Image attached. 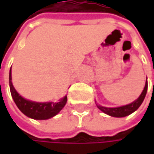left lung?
<instances>
[{"instance_id": "left-lung-1", "label": "left lung", "mask_w": 154, "mask_h": 154, "mask_svg": "<svg viewBox=\"0 0 154 154\" xmlns=\"http://www.w3.org/2000/svg\"><path fill=\"white\" fill-rule=\"evenodd\" d=\"M146 91H147V82H146L145 87L141 92V94L139 96V98L135 99L132 103L126 104V105L119 106V107H113V108L104 107V106H102L100 104H98L96 101H95V103H96V105L98 109L107 115L110 116H114V117H124V116H127L132 114L133 112H134L139 108L140 104L143 102L144 98H145Z\"/></svg>"}]
</instances>
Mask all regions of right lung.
Returning a JSON list of instances; mask_svg holds the SVG:
<instances>
[{
	"mask_svg": "<svg viewBox=\"0 0 154 154\" xmlns=\"http://www.w3.org/2000/svg\"><path fill=\"white\" fill-rule=\"evenodd\" d=\"M9 86L11 95L17 107L23 114L35 120H46L57 115L67 103V96L61 98L58 102H35L23 98L15 90L12 83V71L9 72Z\"/></svg>",
	"mask_w": 154,
	"mask_h": 154,
	"instance_id": "obj_1",
	"label": "right lung"
}]
</instances>
